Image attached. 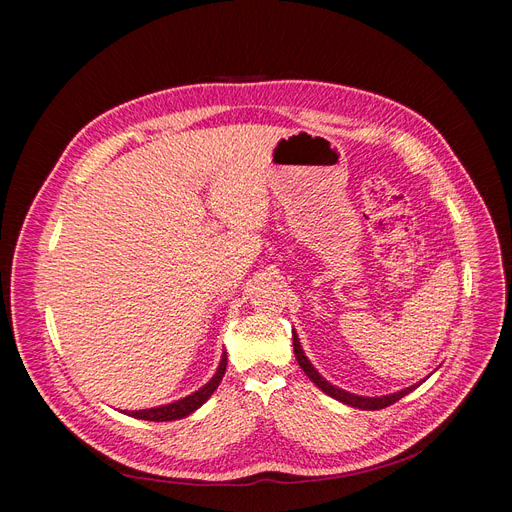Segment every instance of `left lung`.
I'll return each instance as SVG.
<instances>
[{
  "mask_svg": "<svg viewBox=\"0 0 512 512\" xmlns=\"http://www.w3.org/2000/svg\"><path fill=\"white\" fill-rule=\"evenodd\" d=\"M292 346H294V356H297V361H299V365H301V369L305 371V376L312 380L318 389L322 391V393H327L329 397H333V399H337V401H342V404H346V406H350V408H359V410H382V408H386V406H391V404H395V401H399L401 397H406L408 393H412L418 384H412V386H408V389H404V391H397V393H389V395H380V397H365V395H356V393H350V391H344V389H339V386H335V384H331L329 380H324L320 374H318V369L312 365V361L307 359L305 356V352H303V348H301V342H299V335L292 331Z\"/></svg>",
  "mask_w": 512,
  "mask_h": 512,
  "instance_id": "8db88e82",
  "label": "left lung"
}]
</instances>
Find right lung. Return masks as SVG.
Listing matches in <instances>:
<instances>
[{
    "instance_id": "obj_1",
    "label": "right lung",
    "mask_w": 512,
    "mask_h": 512,
    "mask_svg": "<svg viewBox=\"0 0 512 512\" xmlns=\"http://www.w3.org/2000/svg\"><path fill=\"white\" fill-rule=\"evenodd\" d=\"M226 352H222V359L218 365V371H215L213 378L205 384L200 386L198 391H194L188 397H181L173 404H164V406H156V408H147V410H123V414L134 416V418H143V421H156V423H164V421H179V418L190 416L194 410H198L200 406L205 404V401L213 395V391L218 389L222 378H224V371H226Z\"/></svg>"
}]
</instances>
